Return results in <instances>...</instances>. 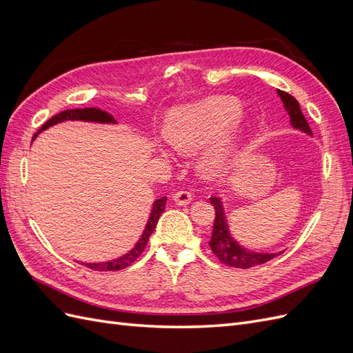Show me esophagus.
<instances>
[{
  "mask_svg": "<svg viewBox=\"0 0 353 353\" xmlns=\"http://www.w3.org/2000/svg\"><path fill=\"white\" fill-rule=\"evenodd\" d=\"M174 200H175L176 205L185 206V205H188L191 200H193V193H191V191H188V190H179L174 194Z\"/></svg>",
  "mask_w": 353,
  "mask_h": 353,
  "instance_id": "34e87169",
  "label": "esophagus"
}]
</instances>
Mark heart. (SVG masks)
<instances>
[{"label": "heart", "mask_w": 353, "mask_h": 353, "mask_svg": "<svg viewBox=\"0 0 353 353\" xmlns=\"http://www.w3.org/2000/svg\"><path fill=\"white\" fill-rule=\"evenodd\" d=\"M241 114L240 103L232 97H210L188 105L174 114L170 141L183 153H194L225 135ZM236 152V144L224 137L203 159V169L209 175H219L227 169Z\"/></svg>", "instance_id": "1"}]
</instances>
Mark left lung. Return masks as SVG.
I'll return each instance as SVG.
<instances>
[{"instance_id": "obj_1", "label": "left lung", "mask_w": 353, "mask_h": 353, "mask_svg": "<svg viewBox=\"0 0 353 353\" xmlns=\"http://www.w3.org/2000/svg\"><path fill=\"white\" fill-rule=\"evenodd\" d=\"M279 95L284 103V108L288 116H290L292 125L297 128V130L312 134L306 117L301 110V105H299V101L293 97V95L281 90H279ZM210 203L215 206V222H213V230H212V237H210L209 245L213 254H215L223 265L232 266V268L248 270L254 265L265 263L274 259L275 256H279V253L266 254V253H258V252L241 248V245L237 241H234V239L230 236L228 225L225 221V213H223L221 200L218 197H210Z\"/></svg>"}]
</instances>
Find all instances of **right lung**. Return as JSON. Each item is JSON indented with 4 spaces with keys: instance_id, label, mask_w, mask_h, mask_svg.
<instances>
[{
    "instance_id": "1",
    "label": "right lung",
    "mask_w": 353,
    "mask_h": 353,
    "mask_svg": "<svg viewBox=\"0 0 353 353\" xmlns=\"http://www.w3.org/2000/svg\"><path fill=\"white\" fill-rule=\"evenodd\" d=\"M63 121H91V122H101V123H112L114 122V117L112 114H109L108 112L104 110H100V109H95V108H85V109H72V110H65V112H60L59 114L52 116L51 119H48L44 125H42L38 132L34 135V138L41 132L47 130L48 126L51 125H56L59 122H63ZM165 206H166V197H162V199H157L154 201L153 205V210H152V215L150 218H148V222H147V227L143 232L141 239L138 240V243L135 244V248L130 252L123 254L122 258L119 259H114V261H110V262H100V263H83L85 266H88L90 270H94V271H119V270H125L126 266H130L132 262L137 261L138 256H140L145 245H147V241H148V237L152 236V232L154 231L156 225H157V221L160 218V215H162L163 210H165Z\"/></svg>"
}]
</instances>
